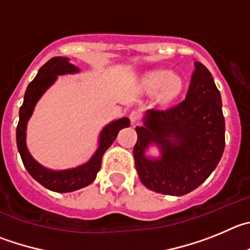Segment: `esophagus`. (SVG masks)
<instances>
[{"mask_svg": "<svg viewBox=\"0 0 250 250\" xmlns=\"http://www.w3.org/2000/svg\"><path fill=\"white\" fill-rule=\"evenodd\" d=\"M128 117H129L130 122H132V123H137L139 121V118H141V113H139L138 111H132Z\"/></svg>", "mask_w": 250, "mask_h": 250, "instance_id": "1", "label": "esophagus"}]
</instances>
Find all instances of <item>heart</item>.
I'll return each mask as SVG.
<instances>
[{
  "mask_svg": "<svg viewBox=\"0 0 250 250\" xmlns=\"http://www.w3.org/2000/svg\"><path fill=\"white\" fill-rule=\"evenodd\" d=\"M162 94H163L164 98H170L174 97L175 94L181 91L182 82L178 77L172 76L170 77V73L167 71H157L153 72L148 76L147 78V87L150 91H156V89L161 88Z\"/></svg>",
  "mask_w": 250,
  "mask_h": 250,
  "instance_id": "heart-1",
  "label": "heart"
}]
</instances>
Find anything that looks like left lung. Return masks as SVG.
I'll return each instance as SVG.
<instances>
[{"label":"left lung","instance_id":"8db88e82","mask_svg":"<svg viewBox=\"0 0 250 250\" xmlns=\"http://www.w3.org/2000/svg\"><path fill=\"white\" fill-rule=\"evenodd\" d=\"M187 96L167 109H148L143 125L137 127L133 148L139 179L148 189L168 195H184L201 186L223 156L226 123L222 98L212 73L194 62ZM156 144L157 160L145 149Z\"/></svg>","mask_w":250,"mask_h":250}]
</instances>
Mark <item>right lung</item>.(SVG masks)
I'll return each instance as SVG.
<instances>
[{
  "label": "right lung",
  "mask_w": 250,
  "mask_h": 250,
  "mask_svg": "<svg viewBox=\"0 0 250 250\" xmlns=\"http://www.w3.org/2000/svg\"><path fill=\"white\" fill-rule=\"evenodd\" d=\"M80 68L69 63L66 57H53L46 62L41 68L38 69L35 80L28 84L23 97V103L20 108V121L16 129V141L17 148L21 154L22 162L27 172L33 178L46 187L47 189L57 193L73 192L87 187L96 179L98 170L102 164V157L104 152L111 147V145L117 138V134L122 128L129 127V120L123 117L105 125L100 134V146L92 158L87 163L78 166L76 168L63 170H53L43 167L31 156L26 146V129L27 122L32 116L36 103L42 97V94L52 86L57 76L68 75V73H77Z\"/></svg>",
  "instance_id": "obj_1"
}]
</instances>
